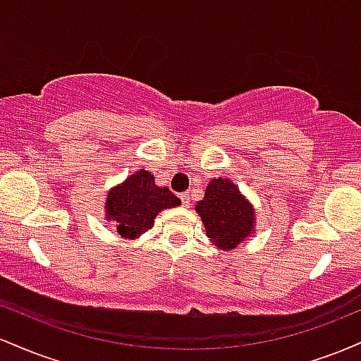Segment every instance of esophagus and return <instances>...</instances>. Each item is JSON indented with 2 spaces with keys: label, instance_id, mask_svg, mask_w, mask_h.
<instances>
[{
  "label": "esophagus",
  "instance_id": "esophagus-1",
  "mask_svg": "<svg viewBox=\"0 0 361 361\" xmlns=\"http://www.w3.org/2000/svg\"><path fill=\"white\" fill-rule=\"evenodd\" d=\"M180 198H181V204H183L185 207L190 205V197H188V193H181Z\"/></svg>",
  "mask_w": 361,
  "mask_h": 361
}]
</instances>
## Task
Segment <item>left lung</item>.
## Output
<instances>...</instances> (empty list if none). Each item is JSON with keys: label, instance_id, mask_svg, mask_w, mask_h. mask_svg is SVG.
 I'll list each match as a JSON object with an SVG mask.
<instances>
[{"label": "left lung", "instance_id": "left-lung-1", "mask_svg": "<svg viewBox=\"0 0 361 361\" xmlns=\"http://www.w3.org/2000/svg\"><path fill=\"white\" fill-rule=\"evenodd\" d=\"M195 210L204 221L210 241L221 250H233L252 231L251 205L229 180L210 181L204 200L198 202Z\"/></svg>", "mask_w": 361, "mask_h": 361}]
</instances>
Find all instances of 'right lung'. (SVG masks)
<instances>
[{
	"label": "right lung",
	"mask_w": 361,
	"mask_h": 361,
	"mask_svg": "<svg viewBox=\"0 0 361 361\" xmlns=\"http://www.w3.org/2000/svg\"><path fill=\"white\" fill-rule=\"evenodd\" d=\"M180 198L168 188H159L149 171H137L109 193L106 212L122 238H137L154 224L163 209L180 205Z\"/></svg>",
	"instance_id": "obj_1"
}]
</instances>
